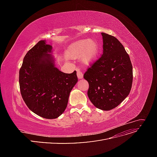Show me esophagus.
<instances>
[{
	"instance_id": "esophagus-1",
	"label": "esophagus",
	"mask_w": 157,
	"mask_h": 157,
	"mask_svg": "<svg viewBox=\"0 0 157 157\" xmlns=\"http://www.w3.org/2000/svg\"><path fill=\"white\" fill-rule=\"evenodd\" d=\"M77 75L78 78H83V73L82 72L81 69L80 68H77Z\"/></svg>"
}]
</instances>
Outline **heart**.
<instances>
[{
  "label": "heart",
  "mask_w": 157,
  "mask_h": 157,
  "mask_svg": "<svg viewBox=\"0 0 157 157\" xmlns=\"http://www.w3.org/2000/svg\"><path fill=\"white\" fill-rule=\"evenodd\" d=\"M74 58H82L85 63H91L96 60L100 52V46L98 42L85 39L78 42L72 48Z\"/></svg>",
  "instance_id": "1"
}]
</instances>
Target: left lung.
Wrapping results in <instances>:
<instances>
[{
    "instance_id": "left-lung-1",
    "label": "left lung",
    "mask_w": 157,
    "mask_h": 157,
    "mask_svg": "<svg viewBox=\"0 0 157 157\" xmlns=\"http://www.w3.org/2000/svg\"><path fill=\"white\" fill-rule=\"evenodd\" d=\"M103 54L84 74L89 84L88 96L103 111L115 108L129 94L133 71L130 56L117 38L101 33Z\"/></svg>"
}]
</instances>
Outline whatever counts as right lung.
<instances>
[{"label": "right lung", "mask_w": 157, "mask_h": 157, "mask_svg": "<svg viewBox=\"0 0 157 157\" xmlns=\"http://www.w3.org/2000/svg\"><path fill=\"white\" fill-rule=\"evenodd\" d=\"M52 46L40 40L27 52L19 72L22 98L36 115L54 119L67 107L70 92L78 81L77 72L64 73L55 67Z\"/></svg>", "instance_id": "right-lung-1"}]
</instances>
